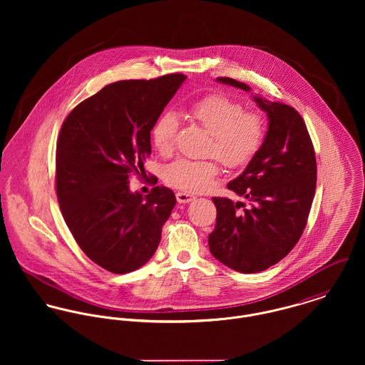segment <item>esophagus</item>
<instances>
[{
    "label": "esophagus",
    "mask_w": 365,
    "mask_h": 365,
    "mask_svg": "<svg viewBox=\"0 0 365 365\" xmlns=\"http://www.w3.org/2000/svg\"><path fill=\"white\" fill-rule=\"evenodd\" d=\"M175 197H177L178 204H188V202H191V201L195 200V195H191V194H188V192H177Z\"/></svg>",
    "instance_id": "1"
}]
</instances>
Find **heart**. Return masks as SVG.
<instances>
[{"mask_svg":"<svg viewBox=\"0 0 365 365\" xmlns=\"http://www.w3.org/2000/svg\"><path fill=\"white\" fill-rule=\"evenodd\" d=\"M191 116L212 135L208 153L229 168L246 167L260 152L265 138V123L259 112L245 110L242 103L226 94L215 93L198 100L191 108ZM178 118L167 110L157 118L152 128V142L157 152L170 156L175 149ZM219 164L215 160L178 158L168 164L164 180L168 185L201 192L210 188Z\"/></svg>","mask_w":365,"mask_h":365,"instance_id":"b5f03b06","label":"heart"}]
</instances>
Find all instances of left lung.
Listing matches in <instances>:
<instances>
[{
    "label": "left lung",
    "mask_w": 365,
    "mask_h": 365,
    "mask_svg": "<svg viewBox=\"0 0 365 365\" xmlns=\"http://www.w3.org/2000/svg\"><path fill=\"white\" fill-rule=\"evenodd\" d=\"M217 81L250 91L247 84L229 77H217ZM253 98L267 113L268 130L260 152L227 184L247 198L250 207L213 197L216 225L208 239L216 260L245 274L267 269L295 247L316 190V157L299 112L259 96Z\"/></svg>",
    "instance_id": "obj_1"
}]
</instances>
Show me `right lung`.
Listing matches in <instances>:
<instances>
[{
    "mask_svg": "<svg viewBox=\"0 0 365 365\" xmlns=\"http://www.w3.org/2000/svg\"><path fill=\"white\" fill-rule=\"evenodd\" d=\"M187 77L123 80L77 105L56 146V192L61 215L88 259L126 274L152 259L161 227L175 205L170 188L145 198L130 192V174H143L150 130ZM156 184L157 178L153 177Z\"/></svg>",
    "mask_w": 365,
    "mask_h": 365,
    "instance_id": "1",
    "label": "right lung"
}]
</instances>
